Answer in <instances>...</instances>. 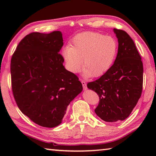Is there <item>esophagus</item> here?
<instances>
[{
    "label": "esophagus",
    "mask_w": 156,
    "mask_h": 156,
    "mask_svg": "<svg viewBox=\"0 0 156 156\" xmlns=\"http://www.w3.org/2000/svg\"><path fill=\"white\" fill-rule=\"evenodd\" d=\"M81 83H82V84H83V89H84V90H86V89H87V84H86L85 82H84V80H81Z\"/></svg>",
    "instance_id": "34e87169"
}]
</instances>
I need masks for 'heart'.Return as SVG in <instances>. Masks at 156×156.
<instances>
[{"label": "heart", "mask_w": 156, "mask_h": 156, "mask_svg": "<svg viewBox=\"0 0 156 156\" xmlns=\"http://www.w3.org/2000/svg\"><path fill=\"white\" fill-rule=\"evenodd\" d=\"M118 51V43L115 38L85 31L73 37L72 46H65L62 55L69 72L79 73L83 62V76L90 78L105 74L112 67Z\"/></svg>", "instance_id": "b5f03b06"}]
</instances>
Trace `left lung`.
I'll return each mask as SVG.
<instances>
[{
  "label": "left lung",
  "instance_id": "obj_1",
  "mask_svg": "<svg viewBox=\"0 0 156 156\" xmlns=\"http://www.w3.org/2000/svg\"><path fill=\"white\" fill-rule=\"evenodd\" d=\"M118 41L115 62L99 79L87 84L100 98L95 113L105 122L124 120L141 96L143 65L133 41L126 31L113 29Z\"/></svg>",
  "mask_w": 156,
  "mask_h": 156
}]
</instances>
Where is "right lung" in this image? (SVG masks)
I'll use <instances>...</instances> for the list:
<instances>
[{
    "label": "right lung",
    "mask_w": 156,
    "mask_h": 156,
    "mask_svg": "<svg viewBox=\"0 0 156 156\" xmlns=\"http://www.w3.org/2000/svg\"><path fill=\"white\" fill-rule=\"evenodd\" d=\"M62 33L33 32L18 44L11 59L12 89L23 114L37 125H59L67 106L83 90L77 76L63 66Z\"/></svg>",
    "instance_id": "add662e5"
}]
</instances>
